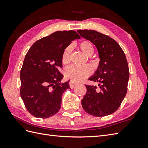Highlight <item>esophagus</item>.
I'll return each mask as SVG.
<instances>
[{
	"instance_id": "34e87169",
	"label": "esophagus",
	"mask_w": 148,
	"mask_h": 148,
	"mask_svg": "<svg viewBox=\"0 0 148 148\" xmlns=\"http://www.w3.org/2000/svg\"><path fill=\"white\" fill-rule=\"evenodd\" d=\"M77 84V83H74V82H73V81H71L70 82H69V86H70V87L71 88H73L76 86Z\"/></svg>"
}]
</instances>
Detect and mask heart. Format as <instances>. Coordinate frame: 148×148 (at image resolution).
I'll list each match as a JSON object with an SVG mask.
<instances>
[{
    "instance_id": "heart-1",
    "label": "heart",
    "mask_w": 148,
    "mask_h": 148,
    "mask_svg": "<svg viewBox=\"0 0 148 148\" xmlns=\"http://www.w3.org/2000/svg\"><path fill=\"white\" fill-rule=\"evenodd\" d=\"M79 48L84 55L86 56H92L94 51L92 44L89 40H83L79 44ZM72 50V46L69 45L64 49L62 55V62L64 64H67L70 60L71 53ZM91 74L90 69L87 66L77 67L71 65L64 71V76L68 79L73 82H79L84 78L89 76Z\"/></svg>"
}]
</instances>
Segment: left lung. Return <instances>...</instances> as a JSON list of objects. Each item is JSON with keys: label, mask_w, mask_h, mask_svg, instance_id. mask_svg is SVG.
Returning a JSON list of instances; mask_svg holds the SVG:
<instances>
[{"label": "left lung", "mask_w": 148, "mask_h": 148, "mask_svg": "<svg viewBox=\"0 0 148 148\" xmlns=\"http://www.w3.org/2000/svg\"><path fill=\"white\" fill-rule=\"evenodd\" d=\"M79 35L93 43L100 58L95 73L89 79L97 86L85 85L86 95L81 100L83 109L94 116H106L117 110L127 92L129 69L125 53L111 37L95 30H77Z\"/></svg>", "instance_id": "left-lung-1"}]
</instances>
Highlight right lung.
I'll return each instance as SVG.
<instances>
[{"label": "right lung", "mask_w": 148, "mask_h": 148, "mask_svg": "<svg viewBox=\"0 0 148 148\" xmlns=\"http://www.w3.org/2000/svg\"><path fill=\"white\" fill-rule=\"evenodd\" d=\"M80 39L74 30L57 31L30 47L20 71V95L27 111L39 118L54 116L61 108L62 97L69 88L64 76L62 55L72 40Z\"/></svg>", "instance_id": "right-lung-1"}]
</instances>
